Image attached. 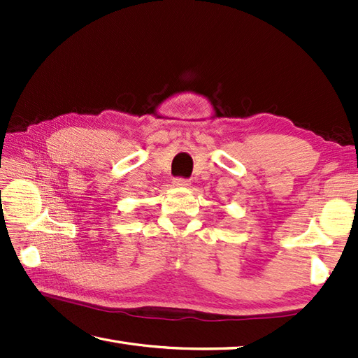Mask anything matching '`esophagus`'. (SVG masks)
Masks as SVG:
<instances>
[{
    "mask_svg": "<svg viewBox=\"0 0 358 358\" xmlns=\"http://www.w3.org/2000/svg\"><path fill=\"white\" fill-rule=\"evenodd\" d=\"M172 186H173V187L185 189V187L191 186V183H189V180H185V178H175V180L172 181Z\"/></svg>",
    "mask_w": 358,
    "mask_h": 358,
    "instance_id": "esophagus-1",
    "label": "esophagus"
}]
</instances>
